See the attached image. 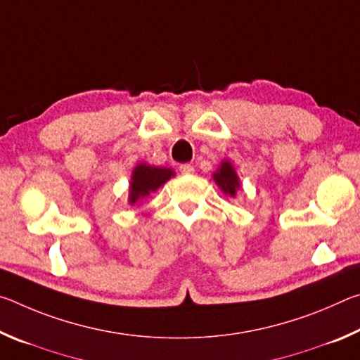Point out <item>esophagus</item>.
I'll return each instance as SVG.
<instances>
[{
  "label": "esophagus",
  "instance_id": "esophagus-1",
  "mask_svg": "<svg viewBox=\"0 0 360 360\" xmlns=\"http://www.w3.org/2000/svg\"><path fill=\"white\" fill-rule=\"evenodd\" d=\"M179 172H181V174H192L193 167L191 165V163H184V165L179 167Z\"/></svg>",
  "mask_w": 360,
  "mask_h": 360
}]
</instances>
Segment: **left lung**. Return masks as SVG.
<instances>
[{
  "label": "left lung",
  "instance_id": "1",
  "mask_svg": "<svg viewBox=\"0 0 360 360\" xmlns=\"http://www.w3.org/2000/svg\"><path fill=\"white\" fill-rule=\"evenodd\" d=\"M212 178H214L216 184L219 186V188L225 193V195H230V197H235L236 191L240 188V179H238V174H236L235 168L231 167V163L224 160L221 163V167L217 168V172L212 174Z\"/></svg>",
  "mask_w": 360,
  "mask_h": 360
}]
</instances>
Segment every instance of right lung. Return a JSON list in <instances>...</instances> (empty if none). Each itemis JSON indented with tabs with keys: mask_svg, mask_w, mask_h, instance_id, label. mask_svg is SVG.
<instances>
[{
	"mask_svg": "<svg viewBox=\"0 0 360 360\" xmlns=\"http://www.w3.org/2000/svg\"><path fill=\"white\" fill-rule=\"evenodd\" d=\"M174 176V172L169 168H158L150 167L146 163H139L135 167L130 181V205L138 203L139 200L148 197L150 192H155L158 187L165 184V182Z\"/></svg>",
	"mask_w": 360,
	"mask_h": 360,
	"instance_id": "right-lung-1",
	"label": "right lung"
}]
</instances>
